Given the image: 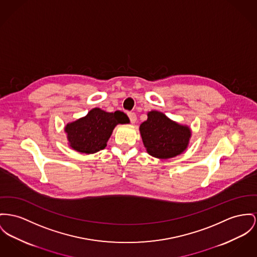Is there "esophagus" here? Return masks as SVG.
Returning <instances> with one entry per match:
<instances>
[{
    "label": "esophagus",
    "instance_id": "esophagus-1",
    "mask_svg": "<svg viewBox=\"0 0 257 257\" xmlns=\"http://www.w3.org/2000/svg\"><path fill=\"white\" fill-rule=\"evenodd\" d=\"M127 115H128V118H130V120L132 121V123H136L137 122V118L136 113L130 112V113H127Z\"/></svg>",
    "mask_w": 257,
    "mask_h": 257
}]
</instances>
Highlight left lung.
I'll use <instances>...</instances> for the list:
<instances>
[{"label":"left lung","instance_id":"obj_1","mask_svg":"<svg viewBox=\"0 0 257 257\" xmlns=\"http://www.w3.org/2000/svg\"><path fill=\"white\" fill-rule=\"evenodd\" d=\"M147 120L139 126L140 136L147 153L166 160L182 154L188 147L192 131L187 124H181L164 113L152 110Z\"/></svg>","mask_w":257,"mask_h":257}]
</instances>
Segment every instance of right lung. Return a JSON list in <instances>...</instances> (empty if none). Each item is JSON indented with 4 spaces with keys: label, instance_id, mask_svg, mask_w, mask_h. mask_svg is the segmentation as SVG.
<instances>
[{
    "label": "right lung",
    "instance_id": "obj_1",
    "mask_svg": "<svg viewBox=\"0 0 257 257\" xmlns=\"http://www.w3.org/2000/svg\"><path fill=\"white\" fill-rule=\"evenodd\" d=\"M128 122L130 119L123 112L109 113L100 108H93L85 117L68 122L64 132L73 150L83 154H94L107 146L117 124Z\"/></svg>",
    "mask_w": 257,
    "mask_h": 257
}]
</instances>
